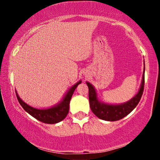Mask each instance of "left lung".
I'll return each mask as SVG.
<instances>
[{
	"label": "left lung",
	"mask_w": 160,
	"mask_h": 160,
	"mask_svg": "<svg viewBox=\"0 0 160 160\" xmlns=\"http://www.w3.org/2000/svg\"><path fill=\"white\" fill-rule=\"evenodd\" d=\"M89 87V99L90 108L93 113L99 119L106 121H117L127 116L135 109L140 102L144 87V71L141 88L138 94L126 103L122 104H108L100 102L92 84L86 82Z\"/></svg>",
	"instance_id": "obj_1"
}]
</instances>
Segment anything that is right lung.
Returning <instances> with one entry per match:
<instances>
[{"mask_svg": "<svg viewBox=\"0 0 160 160\" xmlns=\"http://www.w3.org/2000/svg\"><path fill=\"white\" fill-rule=\"evenodd\" d=\"M80 83H81V81H79L77 82L75 85H74L69 91L68 92L67 94L64 97L63 100L60 102L59 104H57L55 107H52L48 109H36L31 106L28 105L25 102L19 98V95H17V92H16V97H17L18 101H19V104H21L22 107L25 110L27 113L32 115L33 117L38 120L40 122H44V123L48 124H54L57 122H61L65 118L66 116L68 115L69 111V104L70 101H71V97H72L73 93L76 88Z\"/></svg>", "mask_w": 160, "mask_h": 160, "instance_id": "right-lung-1", "label": "right lung"}]
</instances>
